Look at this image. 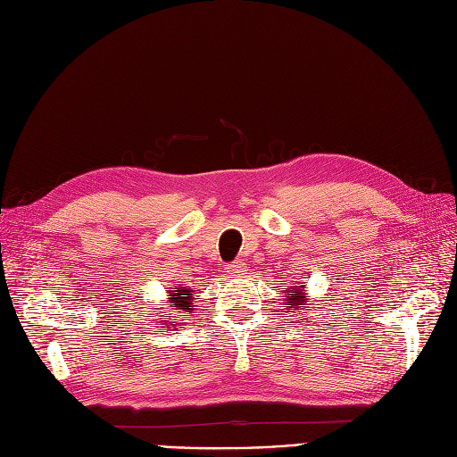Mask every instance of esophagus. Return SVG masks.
<instances>
[{"instance_id": "34e87169", "label": "esophagus", "mask_w": 457, "mask_h": 457, "mask_svg": "<svg viewBox=\"0 0 457 457\" xmlns=\"http://www.w3.org/2000/svg\"><path fill=\"white\" fill-rule=\"evenodd\" d=\"M226 269H228L226 273H229V275H243L246 271V263L237 260V262H231Z\"/></svg>"}]
</instances>
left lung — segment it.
Returning <instances> with one entry per match:
<instances>
[{
	"mask_svg": "<svg viewBox=\"0 0 457 457\" xmlns=\"http://www.w3.org/2000/svg\"><path fill=\"white\" fill-rule=\"evenodd\" d=\"M284 295H286V303H288V309L294 311H301V305H305V299H303V288L301 286H290V288H282Z\"/></svg>",
	"mask_w": 457,
	"mask_h": 457,
	"instance_id": "1",
	"label": "left lung"
}]
</instances>
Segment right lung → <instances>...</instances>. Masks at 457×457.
Returning a JSON list of instances; mask_svg holds the SVG:
<instances>
[{"label":"right lung","instance_id":"obj_1","mask_svg":"<svg viewBox=\"0 0 457 457\" xmlns=\"http://www.w3.org/2000/svg\"><path fill=\"white\" fill-rule=\"evenodd\" d=\"M171 292H175V294H171V299L173 303H177V311H190L188 307H190V299H192V290H180V288H173ZM171 326H175V322H171Z\"/></svg>","mask_w":457,"mask_h":457}]
</instances>
